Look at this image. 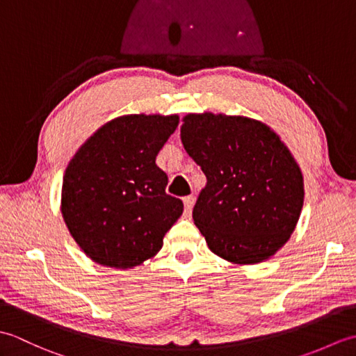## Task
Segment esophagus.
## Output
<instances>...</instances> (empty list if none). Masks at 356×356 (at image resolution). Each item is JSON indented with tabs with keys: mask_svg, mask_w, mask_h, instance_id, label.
Masks as SVG:
<instances>
[{
	"mask_svg": "<svg viewBox=\"0 0 356 356\" xmlns=\"http://www.w3.org/2000/svg\"><path fill=\"white\" fill-rule=\"evenodd\" d=\"M184 205H185V214L190 216L191 214V209L194 205V197L193 195H188V197L184 199Z\"/></svg>",
	"mask_w": 356,
	"mask_h": 356,
	"instance_id": "obj_1",
	"label": "esophagus"
}]
</instances>
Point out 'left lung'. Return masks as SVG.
Here are the masks:
<instances>
[{"instance_id": "left-lung-1", "label": "left lung", "mask_w": 356, "mask_h": 356, "mask_svg": "<svg viewBox=\"0 0 356 356\" xmlns=\"http://www.w3.org/2000/svg\"><path fill=\"white\" fill-rule=\"evenodd\" d=\"M180 139L207 176L193 218L211 251L237 264L268 260L303 208V174L291 151L260 120L213 113L186 115Z\"/></svg>"}]
</instances>
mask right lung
I'll return each mask as SVG.
<instances>
[{
	"label": "right lung",
	"mask_w": 356,
	"mask_h": 356,
	"mask_svg": "<svg viewBox=\"0 0 356 356\" xmlns=\"http://www.w3.org/2000/svg\"><path fill=\"white\" fill-rule=\"evenodd\" d=\"M179 116L128 115L101 127L69 162L61 211L90 259L128 269L154 257L184 203L165 193L156 156Z\"/></svg>",
	"instance_id": "obj_1"
}]
</instances>
